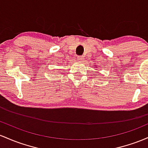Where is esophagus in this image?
<instances>
[{"mask_svg":"<svg viewBox=\"0 0 148 148\" xmlns=\"http://www.w3.org/2000/svg\"><path fill=\"white\" fill-rule=\"evenodd\" d=\"M77 60H79V61H82L83 60L82 56H77Z\"/></svg>","mask_w":148,"mask_h":148,"instance_id":"obj_1","label":"esophagus"}]
</instances>
